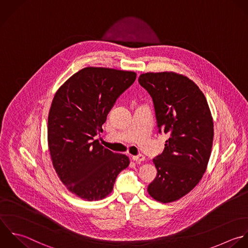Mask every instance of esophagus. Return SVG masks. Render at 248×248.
I'll use <instances>...</instances> for the list:
<instances>
[{
	"mask_svg": "<svg viewBox=\"0 0 248 248\" xmlns=\"http://www.w3.org/2000/svg\"><path fill=\"white\" fill-rule=\"evenodd\" d=\"M132 159L137 162V163H140L142 161H144L146 159V157L143 155H133L132 156Z\"/></svg>",
	"mask_w": 248,
	"mask_h": 248,
	"instance_id": "34e87169",
	"label": "esophagus"
}]
</instances>
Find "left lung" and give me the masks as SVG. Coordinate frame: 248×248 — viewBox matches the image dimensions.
<instances>
[{"mask_svg":"<svg viewBox=\"0 0 248 248\" xmlns=\"http://www.w3.org/2000/svg\"><path fill=\"white\" fill-rule=\"evenodd\" d=\"M140 85L151 94L159 132L169 135L154 158L157 174L148 192L160 203L188 194L207 170L214 141V121L207 99L189 78L173 71L147 72Z\"/></svg>","mask_w":248,"mask_h":248,"instance_id":"8db88e82","label":"left lung"}]
</instances>
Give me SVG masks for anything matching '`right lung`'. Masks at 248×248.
I'll return each instance as SVG.
<instances>
[{"instance_id": "1", "label": "right lung", "mask_w": 248, "mask_h": 248, "mask_svg": "<svg viewBox=\"0 0 248 248\" xmlns=\"http://www.w3.org/2000/svg\"><path fill=\"white\" fill-rule=\"evenodd\" d=\"M136 79L133 71L85 67L56 92L48 115L47 140L53 167L65 187L85 201H98L113 190L129 158L104 148L93 137L117 98Z\"/></svg>"}]
</instances>
